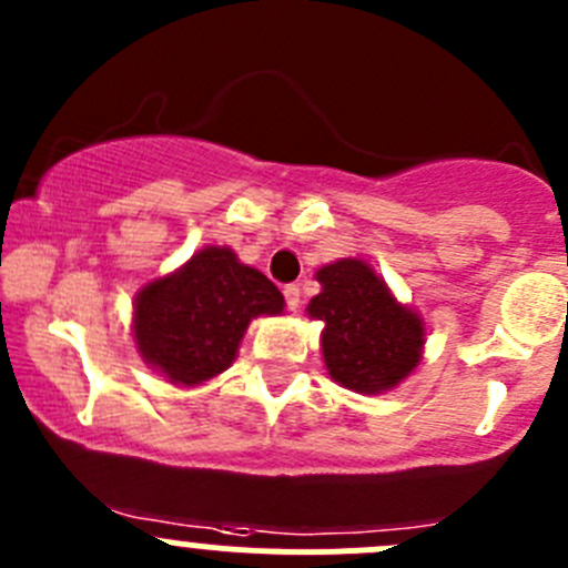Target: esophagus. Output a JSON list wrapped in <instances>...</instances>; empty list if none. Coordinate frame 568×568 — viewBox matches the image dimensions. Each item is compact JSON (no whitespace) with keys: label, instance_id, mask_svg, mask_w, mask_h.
I'll return each instance as SVG.
<instances>
[{"label":"esophagus","instance_id":"1","mask_svg":"<svg viewBox=\"0 0 568 568\" xmlns=\"http://www.w3.org/2000/svg\"><path fill=\"white\" fill-rule=\"evenodd\" d=\"M283 296H285V305H288V311H296V307H300V302H302L300 285H285Z\"/></svg>","mask_w":568,"mask_h":568}]
</instances>
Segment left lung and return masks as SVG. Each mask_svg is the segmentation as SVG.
I'll list each match as a JSON object with an SVG mask.
<instances>
[{
    "mask_svg": "<svg viewBox=\"0 0 568 568\" xmlns=\"http://www.w3.org/2000/svg\"><path fill=\"white\" fill-rule=\"evenodd\" d=\"M321 291L307 316L324 324L321 354L341 387L379 395L398 387L420 365L426 321L395 300L390 285L359 257H341L316 272Z\"/></svg>",
    "mask_w": 568,
    "mask_h": 568,
    "instance_id": "8db88e82",
    "label": "left lung"
}]
</instances>
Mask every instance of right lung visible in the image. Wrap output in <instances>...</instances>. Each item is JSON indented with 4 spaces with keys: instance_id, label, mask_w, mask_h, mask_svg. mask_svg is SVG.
Returning <instances> with one entry per match:
<instances>
[{
    "instance_id": "obj_1",
    "label": "right lung",
    "mask_w": 568,
    "mask_h": 568,
    "mask_svg": "<svg viewBox=\"0 0 568 568\" xmlns=\"http://www.w3.org/2000/svg\"><path fill=\"white\" fill-rule=\"evenodd\" d=\"M283 307L266 274L209 244L136 291L131 337L148 368L178 387H200L231 368L252 318Z\"/></svg>"
}]
</instances>
